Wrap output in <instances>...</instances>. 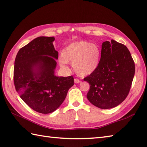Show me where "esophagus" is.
Segmentation results:
<instances>
[{"label":"esophagus","mask_w":147,"mask_h":147,"mask_svg":"<svg viewBox=\"0 0 147 147\" xmlns=\"http://www.w3.org/2000/svg\"><path fill=\"white\" fill-rule=\"evenodd\" d=\"M74 83H81V81L80 80H78V79H74Z\"/></svg>","instance_id":"34e87169"}]
</instances>
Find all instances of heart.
I'll list each match as a JSON object with an SVG mask.
<instances>
[{"label":"heart","instance_id":"b5f03b06","mask_svg":"<svg viewBox=\"0 0 147 147\" xmlns=\"http://www.w3.org/2000/svg\"><path fill=\"white\" fill-rule=\"evenodd\" d=\"M100 57L101 50L97 44L81 40L69 43L63 49L59 63L63 68H66L67 63H72L77 74L86 76L97 69Z\"/></svg>","mask_w":147,"mask_h":147}]
</instances>
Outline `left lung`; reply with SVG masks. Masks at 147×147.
<instances>
[{"mask_svg":"<svg viewBox=\"0 0 147 147\" xmlns=\"http://www.w3.org/2000/svg\"><path fill=\"white\" fill-rule=\"evenodd\" d=\"M135 72V62L125 45L114 40L103 42L97 69L84 78L90 84L87 98L100 109L116 107L128 95Z\"/></svg>","mask_w":147,"mask_h":147,"instance_id":"8db88e82","label":"left lung"}]
</instances>
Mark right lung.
I'll use <instances>...</instances> for the list:
<instances>
[{"label":"right lung","mask_w":147,"mask_h":147,"mask_svg":"<svg viewBox=\"0 0 147 147\" xmlns=\"http://www.w3.org/2000/svg\"><path fill=\"white\" fill-rule=\"evenodd\" d=\"M53 36H39L18 52L14 62V83L21 99L42 114L55 111L74 85L72 76H56L58 52Z\"/></svg>","instance_id":"add662e5"}]
</instances>
